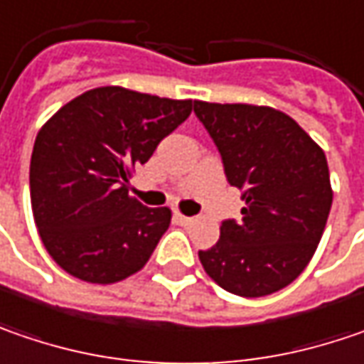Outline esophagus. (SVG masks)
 Returning a JSON list of instances; mask_svg holds the SVG:
<instances>
[{"label": "esophagus", "instance_id": "34e87169", "mask_svg": "<svg viewBox=\"0 0 364 364\" xmlns=\"http://www.w3.org/2000/svg\"><path fill=\"white\" fill-rule=\"evenodd\" d=\"M175 222H177V224H181V226H189V224L193 222V218H189V215H183V213L175 212Z\"/></svg>", "mask_w": 364, "mask_h": 364}]
</instances>
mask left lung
I'll list each match as a JSON object with an SVG mask.
<instances>
[{
	"instance_id": "1",
	"label": "left lung",
	"mask_w": 364,
	"mask_h": 364,
	"mask_svg": "<svg viewBox=\"0 0 364 364\" xmlns=\"http://www.w3.org/2000/svg\"><path fill=\"white\" fill-rule=\"evenodd\" d=\"M226 179L242 191V220H224L220 240L199 250L226 291L262 297L287 287L314 257L332 208L324 151L273 107L193 102Z\"/></svg>"
}]
</instances>
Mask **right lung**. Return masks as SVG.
I'll use <instances>...</instances> for the list:
<instances>
[{"label":"right lung","mask_w":364,"mask_h":364,"mask_svg":"<svg viewBox=\"0 0 364 364\" xmlns=\"http://www.w3.org/2000/svg\"><path fill=\"white\" fill-rule=\"evenodd\" d=\"M191 107V100L97 87L42 126L30 161V199L40 238L60 269L107 285L146 264L171 210L130 198V171L151 159Z\"/></svg>","instance_id":"obj_1"}]
</instances>
